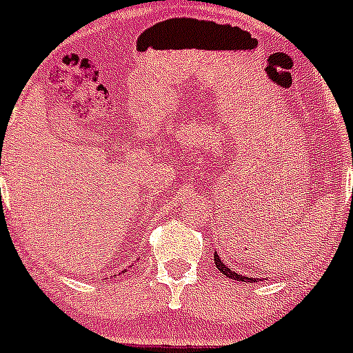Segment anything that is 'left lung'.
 <instances>
[{
	"label": "left lung",
	"mask_w": 353,
	"mask_h": 353,
	"mask_svg": "<svg viewBox=\"0 0 353 353\" xmlns=\"http://www.w3.org/2000/svg\"><path fill=\"white\" fill-rule=\"evenodd\" d=\"M214 263H216L217 270L223 273V275H226L228 279H233V281H239V282H258V279H249V276H242L239 275V273L232 272V270L228 268L226 265H223V261L219 259V256H217V252H214Z\"/></svg>",
	"instance_id": "obj_1"
}]
</instances>
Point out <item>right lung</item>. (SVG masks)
<instances>
[{"instance_id": "add662e5", "label": "right lung", "mask_w": 353, "mask_h": 353, "mask_svg": "<svg viewBox=\"0 0 353 353\" xmlns=\"http://www.w3.org/2000/svg\"><path fill=\"white\" fill-rule=\"evenodd\" d=\"M0 163H1V161H0Z\"/></svg>"}]
</instances>
